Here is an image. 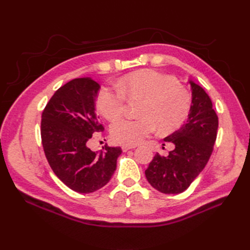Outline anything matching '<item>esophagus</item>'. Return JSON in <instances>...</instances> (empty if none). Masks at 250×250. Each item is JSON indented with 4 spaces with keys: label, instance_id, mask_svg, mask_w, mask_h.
Listing matches in <instances>:
<instances>
[{
    "label": "esophagus",
    "instance_id": "34e87169",
    "mask_svg": "<svg viewBox=\"0 0 250 250\" xmlns=\"http://www.w3.org/2000/svg\"><path fill=\"white\" fill-rule=\"evenodd\" d=\"M135 146H126V145H123L122 146V150L124 151V152H126V151H128L129 149H134Z\"/></svg>",
    "mask_w": 250,
    "mask_h": 250
}]
</instances>
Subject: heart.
Instances as JSON below:
<instances>
[{
    "mask_svg": "<svg viewBox=\"0 0 250 250\" xmlns=\"http://www.w3.org/2000/svg\"><path fill=\"white\" fill-rule=\"evenodd\" d=\"M126 98L142 99L139 119H122L111 126L112 139L126 146H135L152 133L170 132L184 124L191 110L192 97L175 78L154 70H141L118 82V88L102 87L97 107L108 121L124 113Z\"/></svg>",
    "mask_w": 250,
    "mask_h": 250,
    "instance_id": "1",
    "label": "heart"
}]
</instances>
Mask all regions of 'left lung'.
<instances>
[{"label": "left lung", "mask_w": 250, "mask_h": 250, "mask_svg": "<svg viewBox=\"0 0 250 250\" xmlns=\"http://www.w3.org/2000/svg\"><path fill=\"white\" fill-rule=\"evenodd\" d=\"M188 82L192 105L187 123L164 139L173 144V150L167 156L156 153L145 171L149 184L164 194H179L190 187L208 164L217 138L218 117L211 100L200 85Z\"/></svg>", "instance_id": "1"}]
</instances>
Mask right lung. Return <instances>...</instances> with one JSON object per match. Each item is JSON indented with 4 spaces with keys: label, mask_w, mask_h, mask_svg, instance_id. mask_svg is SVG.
<instances>
[{
    "label": "right lung",
    "mask_w": 250,
    "mask_h": 250,
    "mask_svg": "<svg viewBox=\"0 0 250 250\" xmlns=\"http://www.w3.org/2000/svg\"><path fill=\"white\" fill-rule=\"evenodd\" d=\"M99 89L92 78L73 79L56 90L42 115V144L50 167L78 193H93L106 185L122 153L120 147L107 145L100 152L88 148L93 134L104 130L95 108Z\"/></svg>",
    "instance_id": "add662e5"
}]
</instances>
